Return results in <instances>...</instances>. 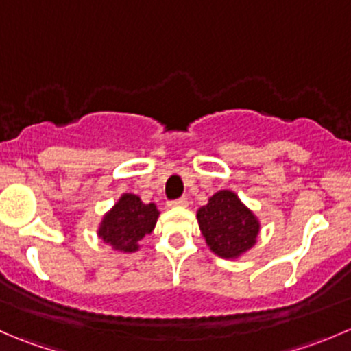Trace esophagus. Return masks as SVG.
I'll use <instances>...</instances> for the list:
<instances>
[{
	"instance_id": "obj_1",
	"label": "esophagus",
	"mask_w": 351,
	"mask_h": 351,
	"mask_svg": "<svg viewBox=\"0 0 351 351\" xmlns=\"http://www.w3.org/2000/svg\"><path fill=\"white\" fill-rule=\"evenodd\" d=\"M168 206L169 207H186V206H189V200H186L185 197H182V199L171 200V202H169Z\"/></svg>"
}]
</instances>
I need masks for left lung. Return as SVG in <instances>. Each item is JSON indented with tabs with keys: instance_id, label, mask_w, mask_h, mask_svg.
Wrapping results in <instances>:
<instances>
[{
	"instance_id": "left-lung-1",
	"label": "left lung",
	"mask_w": 351,
	"mask_h": 351,
	"mask_svg": "<svg viewBox=\"0 0 351 351\" xmlns=\"http://www.w3.org/2000/svg\"><path fill=\"white\" fill-rule=\"evenodd\" d=\"M202 237L217 257L240 258L257 243L261 221L233 190H219L197 210Z\"/></svg>"
}]
</instances>
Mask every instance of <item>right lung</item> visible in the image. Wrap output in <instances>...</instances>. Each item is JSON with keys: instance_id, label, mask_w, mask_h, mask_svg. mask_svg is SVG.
<instances>
[{"instance_id": "1", "label": "right lung", "mask_w": 351, "mask_h": 351, "mask_svg": "<svg viewBox=\"0 0 351 351\" xmlns=\"http://www.w3.org/2000/svg\"><path fill=\"white\" fill-rule=\"evenodd\" d=\"M159 214L154 202L144 204L135 193H121L101 219L97 237L113 250L132 254L141 248L145 234L154 231Z\"/></svg>"}]
</instances>
